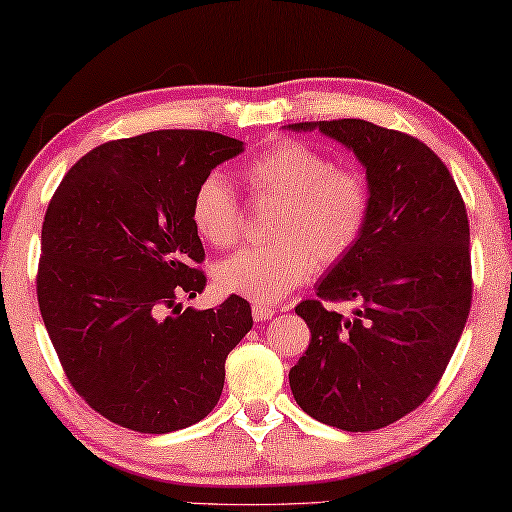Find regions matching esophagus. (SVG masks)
Listing matches in <instances>:
<instances>
[{
	"label": "esophagus",
	"instance_id": "obj_1",
	"mask_svg": "<svg viewBox=\"0 0 512 512\" xmlns=\"http://www.w3.org/2000/svg\"><path fill=\"white\" fill-rule=\"evenodd\" d=\"M276 311H274V306H267V304H256L251 306V315H254V320L256 322H265V320H270V317L274 315Z\"/></svg>",
	"mask_w": 512,
	"mask_h": 512
}]
</instances>
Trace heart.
I'll return each mask as SVG.
<instances>
[{"label": "heart", "instance_id": "1", "mask_svg": "<svg viewBox=\"0 0 512 512\" xmlns=\"http://www.w3.org/2000/svg\"><path fill=\"white\" fill-rule=\"evenodd\" d=\"M251 190L283 201L272 247L242 249L215 267V286L261 304L288 297L322 263H338L363 238L372 197L363 174L333 161L306 142L283 140L245 170ZM192 224L215 249L233 247L245 229L236 190L222 172H208L192 195Z\"/></svg>", "mask_w": 512, "mask_h": 512}]
</instances>
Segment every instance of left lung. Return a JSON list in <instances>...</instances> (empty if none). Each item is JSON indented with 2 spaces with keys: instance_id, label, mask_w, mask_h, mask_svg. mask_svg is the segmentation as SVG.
Returning <instances> with one entry per match:
<instances>
[{
  "instance_id": "left-lung-1",
  "label": "left lung",
  "mask_w": 512,
  "mask_h": 512,
  "mask_svg": "<svg viewBox=\"0 0 512 512\" xmlns=\"http://www.w3.org/2000/svg\"><path fill=\"white\" fill-rule=\"evenodd\" d=\"M338 140L365 167L372 208L363 238L295 308L311 345L288 379L317 422L376 431L431 395L465 329L472 263L465 201L447 165L401 131L365 120L297 122ZM324 300H358L354 318Z\"/></svg>"
}]
</instances>
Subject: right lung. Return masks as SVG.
Masks as SVG:
<instances>
[{
    "instance_id": "1",
    "label": "right lung",
    "mask_w": 512,
    "mask_h": 512,
    "mask_svg": "<svg viewBox=\"0 0 512 512\" xmlns=\"http://www.w3.org/2000/svg\"><path fill=\"white\" fill-rule=\"evenodd\" d=\"M245 142L213 131H152L104 142L49 201L38 304L67 379L106 420L140 433L186 429L211 413L224 360L251 306H181L206 276L192 224L197 183Z\"/></svg>"
}]
</instances>
